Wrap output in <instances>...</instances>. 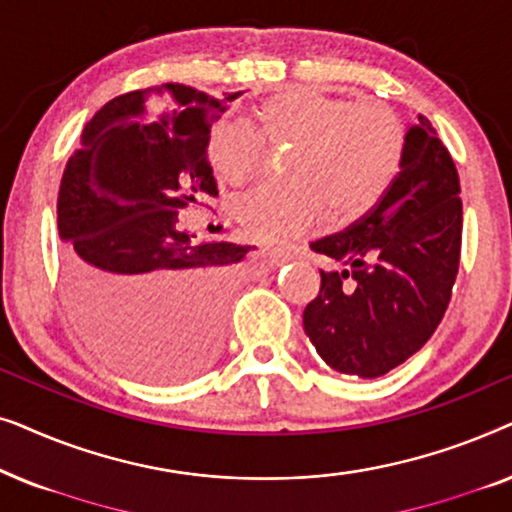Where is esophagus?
<instances>
[{
  "instance_id": "1",
  "label": "esophagus",
  "mask_w": 512,
  "mask_h": 512,
  "mask_svg": "<svg viewBox=\"0 0 512 512\" xmlns=\"http://www.w3.org/2000/svg\"><path fill=\"white\" fill-rule=\"evenodd\" d=\"M268 261L275 263V265H282V263L293 261V254H291V251H284V249H270L268 251Z\"/></svg>"
}]
</instances>
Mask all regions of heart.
I'll use <instances>...</instances> for the list:
<instances>
[{
  "mask_svg": "<svg viewBox=\"0 0 512 512\" xmlns=\"http://www.w3.org/2000/svg\"><path fill=\"white\" fill-rule=\"evenodd\" d=\"M263 142L293 146L286 184H265L233 202L244 233L261 242H289L328 212L347 223L370 212L401 170L405 125L387 104H359L352 97L300 86L265 100L256 128L219 121L209 132L207 156L233 184L263 165Z\"/></svg>",
  "mask_w": 512,
  "mask_h": 512,
  "instance_id": "1",
  "label": "heart"
}]
</instances>
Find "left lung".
Returning <instances> with one entry per match:
<instances>
[{"label": "left lung", "mask_w": 512, "mask_h": 512, "mask_svg": "<svg viewBox=\"0 0 512 512\" xmlns=\"http://www.w3.org/2000/svg\"><path fill=\"white\" fill-rule=\"evenodd\" d=\"M405 132L401 172L342 233L312 242L321 270L303 326L338 373L380 377L419 352L450 305L461 254L459 174L426 116Z\"/></svg>", "instance_id": "8db88e82"}]
</instances>
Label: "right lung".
<instances>
[{"instance_id": "1", "label": "right lung", "mask_w": 512, "mask_h": 512, "mask_svg": "<svg viewBox=\"0 0 512 512\" xmlns=\"http://www.w3.org/2000/svg\"><path fill=\"white\" fill-rule=\"evenodd\" d=\"M237 95L214 100L184 83L118 95L90 118L62 174L58 233L76 317L104 356L146 380L209 366L230 265L251 249L202 242L179 219L219 195L209 128Z\"/></svg>"}]
</instances>
